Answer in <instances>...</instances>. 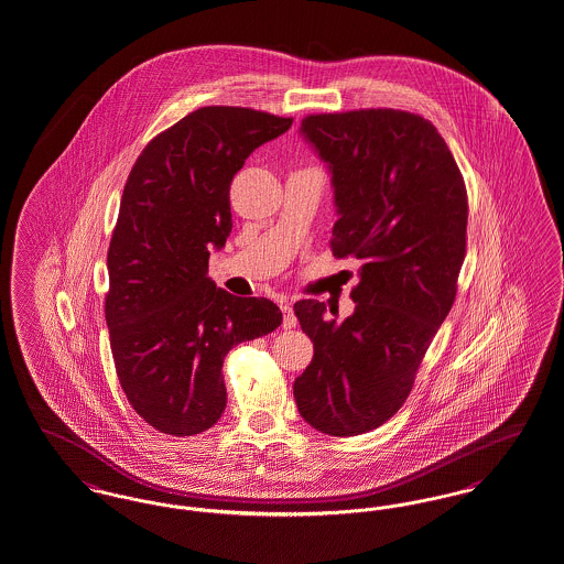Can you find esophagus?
<instances>
[{"label": "esophagus", "instance_id": "obj_1", "mask_svg": "<svg viewBox=\"0 0 564 564\" xmlns=\"http://www.w3.org/2000/svg\"><path fill=\"white\" fill-rule=\"evenodd\" d=\"M281 313H283V327L285 329H293L297 325V318L293 313L292 304L290 302H281Z\"/></svg>", "mask_w": 564, "mask_h": 564}]
</instances>
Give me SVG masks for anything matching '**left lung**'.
I'll use <instances>...</instances> for the list:
<instances>
[{
  "instance_id": "obj_1",
  "label": "left lung",
  "mask_w": 564,
  "mask_h": 564,
  "mask_svg": "<svg viewBox=\"0 0 564 564\" xmlns=\"http://www.w3.org/2000/svg\"><path fill=\"white\" fill-rule=\"evenodd\" d=\"M300 134L332 172L336 258L361 262L355 313L293 304L315 357L293 382L300 415L329 436L382 426L406 401L449 315L466 256L468 195L429 119L397 109L308 115Z\"/></svg>"
}]
</instances>
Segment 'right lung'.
I'll return each instance as SVG.
<instances>
[{
  "mask_svg": "<svg viewBox=\"0 0 564 564\" xmlns=\"http://www.w3.org/2000/svg\"><path fill=\"white\" fill-rule=\"evenodd\" d=\"M292 117L203 107L155 135L128 176L107 253L105 316L119 383L135 413L172 436L212 429L225 413L223 362L274 332L267 297H237L207 276L209 248L232 230L230 182Z\"/></svg>",
  "mask_w": 564,
  "mask_h": 564,
  "instance_id": "1",
  "label": "right lung"
}]
</instances>
